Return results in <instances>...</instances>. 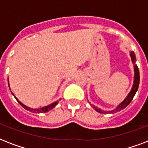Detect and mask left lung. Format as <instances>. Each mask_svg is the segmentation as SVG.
Listing matches in <instances>:
<instances>
[{"mask_svg": "<svg viewBox=\"0 0 148 148\" xmlns=\"http://www.w3.org/2000/svg\"><path fill=\"white\" fill-rule=\"evenodd\" d=\"M130 56H131V60H132V63L134 64V84L133 87L131 88V91L128 94V95L127 96V97L124 99V101H122L121 103H120L119 105L117 106V108L114 109L112 110H109V111H105V110H103L100 109V108H97V107H95V105H93L90 103V105L92 106L93 108H95V110H97V112L101 113V114H108V113H116L117 111H120V110H123L124 108H125L128 105L129 103H131V101H132V99L134 98V95H135L136 92H137V90L138 89V87H139V83H140V74H139V70H138V66L135 64L136 62V57L135 54L134 53L133 51H131L130 52Z\"/></svg>", "mask_w": 148, "mask_h": 148, "instance_id": "1", "label": "left lung"}]
</instances>
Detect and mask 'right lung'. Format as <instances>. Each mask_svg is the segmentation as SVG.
Returning <instances> with one entry per match:
<instances>
[{
	"label": "right lung",
	"mask_w": 148,
	"mask_h": 148,
	"mask_svg": "<svg viewBox=\"0 0 148 148\" xmlns=\"http://www.w3.org/2000/svg\"><path fill=\"white\" fill-rule=\"evenodd\" d=\"M13 95V94H12ZM14 97L16 98V100L17 101V102L21 104V105L23 107V108H24V109H26V110H29V111H31V112H34V113H37V114H39V113H45V112H47V111H49V110H51L52 108H53L54 107H55L57 104L58 103V101H55V102H53V103H52L51 104H50V105L48 106H45V107H43V108H38V109H33V108H28V107H27L26 105H24V104H23V103L21 102V101L18 100V99L17 98V97H15L14 95Z\"/></svg>",
	"instance_id": "obj_1"
}]
</instances>
